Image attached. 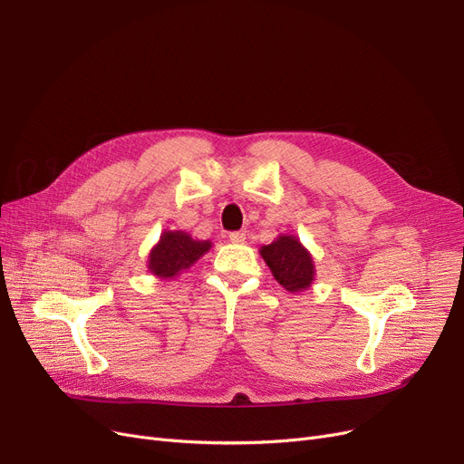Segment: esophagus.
I'll return each mask as SVG.
<instances>
[{
    "label": "esophagus",
    "mask_w": 464,
    "mask_h": 464,
    "mask_svg": "<svg viewBox=\"0 0 464 464\" xmlns=\"http://www.w3.org/2000/svg\"><path fill=\"white\" fill-rule=\"evenodd\" d=\"M229 240H231V243H235V245H243L245 240H246V231H233V233H229Z\"/></svg>",
    "instance_id": "34e87169"
}]
</instances>
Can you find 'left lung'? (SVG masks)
<instances>
[{"mask_svg":"<svg viewBox=\"0 0 464 464\" xmlns=\"http://www.w3.org/2000/svg\"><path fill=\"white\" fill-rule=\"evenodd\" d=\"M259 254L282 288L288 292H304L313 285V257L294 235H280L271 245L261 246Z\"/></svg>","mask_w":464,"mask_h":464,"instance_id":"8db88e82","label":"left lung"}]
</instances>
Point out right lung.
<instances>
[{"label":"right lung","instance_id":"right-lung-1","mask_svg":"<svg viewBox=\"0 0 464 464\" xmlns=\"http://www.w3.org/2000/svg\"><path fill=\"white\" fill-rule=\"evenodd\" d=\"M210 240H195L184 231H163L151 248L148 269L159 278H174L210 250Z\"/></svg>","mask_w":464,"mask_h":464}]
</instances>
